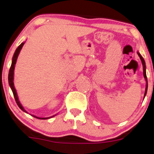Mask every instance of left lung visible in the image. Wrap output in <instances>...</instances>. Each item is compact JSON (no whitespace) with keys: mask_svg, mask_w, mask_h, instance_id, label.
<instances>
[{"mask_svg":"<svg viewBox=\"0 0 154 154\" xmlns=\"http://www.w3.org/2000/svg\"><path fill=\"white\" fill-rule=\"evenodd\" d=\"M137 54L138 55V56L140 57V59L141 60L142 65H143V77L145 79L146 82V90H145V94H144V98H145L146 95L147 93V89H148V81H147V77H146V63H145V60L143 58V57L141 56V55L139 54V53L137 52Z\"/></svg>","mask_w":154,"mask_h":154,"instance_id":"1","label":"left lung"}]
</instances>
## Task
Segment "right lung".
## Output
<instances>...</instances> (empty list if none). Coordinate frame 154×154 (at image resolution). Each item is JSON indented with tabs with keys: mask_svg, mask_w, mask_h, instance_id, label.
Segmentation results:
<instances>
[{
	"mask_svg": "<svg viewBox=\"0 0 154 154\" xmlns=\"http://www.w3.org/2000/svg\"><path fill=\"white\" fill-rule=\"evenodd\" d=\"M24 43H25V42H23L21 44L19 45L18 48H16V51H15L14 54H13V58H12V63H11V66L10 68V70H9V73H8V83H9V86H10V87H11V90H12V91H13V96H14L15 100H16L17 105L18 106V107L20 108V109H21L22 111H23L24 112H26V113H27V111H26V110L24 109V108L23 107L21 103H20V101H19L18 95H17L16 90V88H15V87H14V83H13V79H14L13 75H14L15 65H16L17 58H18V55H19V54H20V50H21L22 47L23 46ZM54 116H56V115H54ZM54 116H51V117H48V118H40V117L35 116H33V115H32V116L37 118V119H50V118L54 117Z\"/></svg>",
	"mask_w": 154,
	"mask_h": 154,
	"instance_id": "add662e5",
	"label": "right lung"
}]
</instances>
